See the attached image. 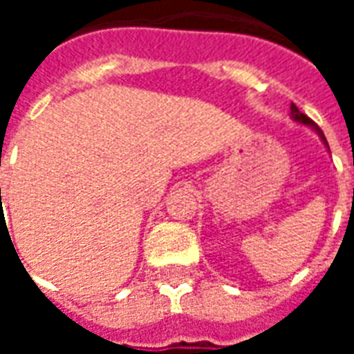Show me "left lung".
Wrapping results in <instances>:
<instances>
[{
    "label": "left lung",
    "mask_w": 354,
    "mask_h": 354,
    "mask_svg": "<svg viewBox=\"0 0 354 354\" xmlns=\"http://www.w3.org/2000/svg\"><path fill=\"white\" fill-rule=\"evenodd\" d=\"M291 118H293V120H297V122H301V124L310 126L313 130H316V134H318V136H320V138H322L324 145H328V142H326V136H324L322 130H320V128H318V126H316L315 122L310 120V118L306 117L305 113H301V111H299L297 105H295V103H291Z\"/></svg>",
    "instance_id": "left-lung-1"
}]
</instances>
